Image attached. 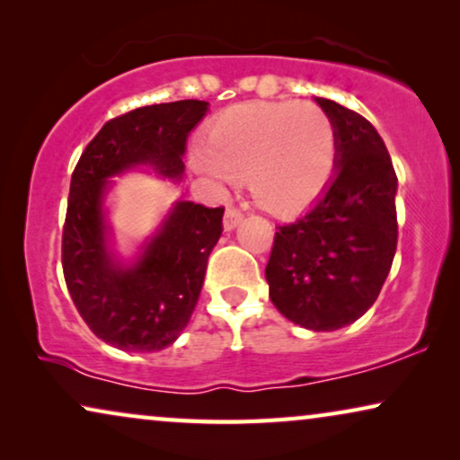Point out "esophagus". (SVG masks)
Returning <instances> with one entry per match:
<instances>
[{"instance_id":"obj_1","label":"esophagus","mask_w":460,"mask_h":460,"mask_svg":"<svg viewBox=\"0 0 460 460\" xmlns=\"http://www.w3.org/2000/svg\"><path fill=\"white\" fill-rule=\"evenodd\" d=\"M241 222H243V213L234 209V207H228V209H226V216H224V228L234 230Z\"/></svg>"}]
</instances>
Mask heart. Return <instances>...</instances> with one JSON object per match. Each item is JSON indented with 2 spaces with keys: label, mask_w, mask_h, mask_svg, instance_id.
<instances>
[{
  "label": "heart",
  "mask_w": 460,
  "mask_h": 460,
  "mask_svg": "<svg viewBox=\"0 0 460 460\" xmlns=\"http://www.w3.org/2000/svg\"><path fill=\"white\" fill-rule=\"evenodd\" d=\"M335 159V125L318 104L244 102L213 119L192 167L219 184L247 178L263 211L293 216L323 194Z\"/></svg>",
  "instance_id": "obj_1"
}]
</instances>
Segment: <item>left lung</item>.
Instances as JSON below:
<instances>
[{
    "label": "left lung",
    "mask_w": 460,
    "mask_h": 460,
    "mask_svg": "<svg viewBox=\"0 0 460 460\" xmlns=\"http://www.w3.org/2000/svg\"><path fill=\"white\" fill-rule=\"evenodd\" d=\"M337 131L335 175L310 211L279 226L266 266L270 299L310 331L356 323L379 297L398 244V175L367 119L316 98Z\"/></svg>",
    "instance_id": "obj_1"
}]
</instances>
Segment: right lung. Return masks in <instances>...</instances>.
<instances>
[{
	"instance_id": "right-lung-1",
	"label": "right lung",
	"mask_w": 460,
	"mask_h": 460,
	"mask_svg": "<svg viewBox=\"0 0 460 460\" xmlns=\"http://www.w3.org/2000/svg\"><path fill=\"white\" fill-rule=\"evenodd\" d=\"M209 102L178 100L134 109L104 123L75 167L62 228V272L93 335L125 351H159L186 329L207 260L222 236L224 207L175 203L131 266L106 247L109 178L150 165L163 178L184 173L186 137Z\"/></svg>"
}]
</instances>
